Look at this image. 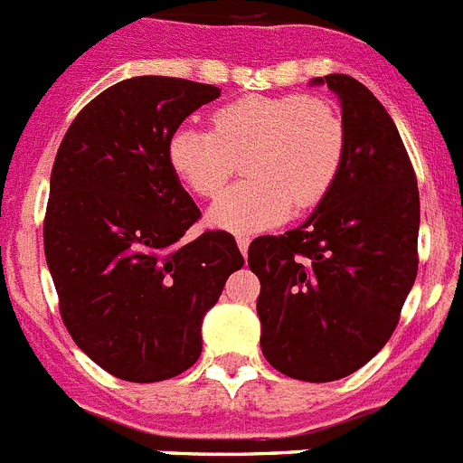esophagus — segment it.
<instances>
[{"label": "esophagus", "mask_w": 463, "mask_h": 463, "mask_svg": "<svg viewBox=\"0 0 463 463\" xmlns=\"http://www.w3.org/2000/svg\"><path fill=\"white\" fill-rule=\"evenodd\" d=\"M236 243H239V250L241 255H248V245H250V236H245V234H239L236 236Z\"/></svg>", "instance_id": "34e87169"}]
</instances>
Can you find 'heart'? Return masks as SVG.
<instances>
[{"label": "heart", "instance_id": "obj_1", "mask_svg": "<svg viewBox=\"0 0 463 463\" xmlns=\"http://www.w3.org/2000/svg\"><path fill=\"white\" fill-rule=\"evenodd\" d=\"M345 120L308 94H248L211 113V127L183 125L166 141V165L199 199H213L243 159L245 181L213 203L208 220L227 232H260L289 213L320 206L341 178Z\"/></svg>", "mask_w": 463, "mask_h": 463}]
</instances>
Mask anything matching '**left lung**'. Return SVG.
<instances>
[{"mask_svg":"<svg viewBox=\"0 0 463 463\" xmlns=\"http://www.w3.org/2000/svg\"><path fill=\"white\" fill-rule=\"evenodd\" d=\"M347 132L341 178L301 227L248 248L260 278L261 353L273 369L331 383L390 341L417 276L420 192L394 120L366 85L329 73Z\"/></svg>","mask_w":463,"mask_h":463,"instance_id":"8db88e82","label":"left lung"}]
</instances>
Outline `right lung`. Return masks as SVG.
<instances>
[{
  "instance_id": "add662e5",
  "label": "right lung",
  "mask_w": 463,
  "mask_h": 463,
  "mask_svg": "<svg viewBox=\"0 0 463 463\" xmlns=\"http://www.w3.org/2000/svg\"><path fill=\"white\" fill-rule=\"evenodd\" d=\"M220 88L137 76L97 94L64 134L51 174L43 250L76 345L116 378L159 383L202 354V320L243 267L166 165V141Z\"/></svg>"
}]
</instances>
